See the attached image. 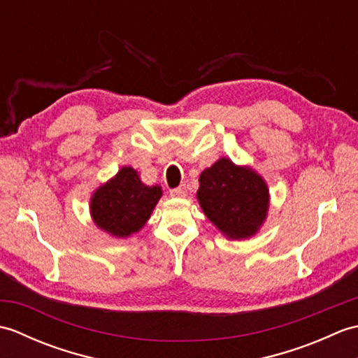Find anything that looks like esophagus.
<instances>
[{
    "instance_id": "obj_1",
    "label": "esophagus",
    "mask_w": 358,
    "mask_h": 358,
    "mask_svg": "<svg viewBox=\"0 0 358 358\" xmlns=\"http://www.w3.org/2000/svg\"><path fill=\"white\" fill-rule=\"evenodd\" d=\"M186 187L181 186V187H177V189H172L171 191V196H178V199H183V196H186Z\"/></svg>"
}]
</instances>
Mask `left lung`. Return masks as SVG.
Masks as SVG:
<instances>
[{"label": "left lung", "instance_id": "obj_1", "mask_svg": "<svg viewBox=\"0 0 358 358\" xmlns=\"http://www.w3.org/2000/svg\"><path fill=\"white\" fill-rule=\"evenodd\" d=\"M196 200L209 222L229 240H246L262 229L271 195L266 180L250 166L222 157L199 178Z\"/></svg>", "mask_w": 358, "mask_h": 358}]
</instances>
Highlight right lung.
Listing matches in <instances>:
<instances>
[{
  "label": "right lung",
  "instance_id": "obj_1",
  "mask_svg": "<svg viewBox=\"0 0 358 358\" xmlns=\"http://www.w3.org/2000/svg\"><path fill=\"white\" fill-rule=\"evenodd\" d=\"M162 195V186L144 185L138 171L123 166L90 195V217L110 237L129 238L148 223Z\"/></svg>",
  "mask_w": 358,
  "mask_h": 358
}]
</instances>
